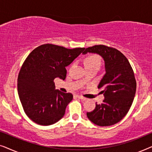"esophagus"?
Listing matches in <instances>:
<instances>
[{"mask_svg":"<svg viewBox=\"0 0 152 152\" xmlns=\"http://www.w3.org/2000/svg\"><path fill=\"white\" fill-rule=\"evenodd\" d=\"M77 97H78L79 99H82V100H83V101L86 100V97H84L83 96H82V95H77Z\"/></svg>","mask_w":152,"mask_h":152,"instance_id":"obj_1","label":"esophagus"}]
</instances>
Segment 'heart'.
<instances>
[{
	"mask_svg": "<svg viewBox=\"0 0 152 152\" xmlns=\"http://www.w3.org/2000/svg\"><path fill=\"white\" fill-rule=\"evenodd\" d=\"M85 66H99L101 64V59L98 55H89L85 59L84 61Z\"/></svg>",
	"mask_w": 152,
	"mask_h": 152,
	"instance_id": "heart-1",
	"label": "heart"
}]
</instances>
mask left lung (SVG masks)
<instances>
[{
  "instance_id": "left-lung-1",
  "label": "left lung",
  "mask_w": 152,
  "mask_h": 152,
  "mask_svg": "<svg viewBox=\"0 0 152 152\" xmlns=\"http://www.w3.org/2000/svg\"><path fill=\"white\" fill-rule=\"evenodd\" d=\"M97 53L104 61L106 73L98 85L104 96L101 104L86 115L93 123L100 126L120 122L128 113L136 91L134 72L126 57L113 48L96 45L87 48L83 54Z\"/></svg>"
}]
</instances>
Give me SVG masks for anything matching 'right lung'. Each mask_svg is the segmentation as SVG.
Wrapping results in <instances>:
<instances>
[{
    "mask_svg": "<svg viewBox=\"0 0 152 152\" xmlns=\"http://www.w3.org/2000/svg\"><path fill=\"white\" fill-rule=\"evenodd\" d=\"M84 49L48 43L33 50L25 60L18 76V93L25 113L35 123L50 125L63 118L73 96L55 90L54 80H65L66 67Z\"/></svg>",
    "mask_w": 152,
    "mask_h": 152,
    "instance_id": "add662e5",
    "label": "right lung"
}]
</instances>
